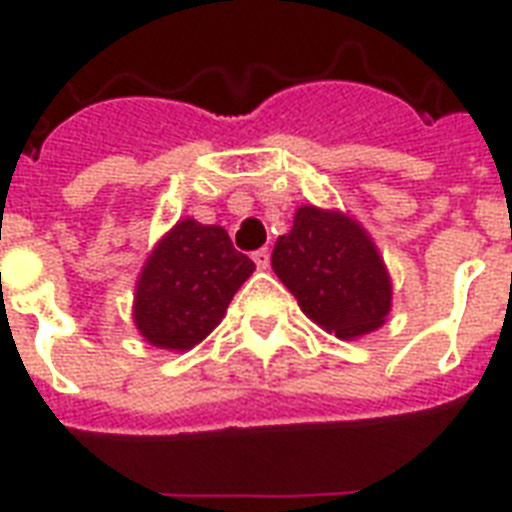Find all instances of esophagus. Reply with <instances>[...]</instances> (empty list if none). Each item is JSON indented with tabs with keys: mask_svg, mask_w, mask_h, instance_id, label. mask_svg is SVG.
I'll return each instance as SVG.
<instances>
[{
	"mask_svg": "<svg viewBox=\"0 0 512 512\" xmlns=\"http://www.w3.org/2000/svg\"><path fill=\"white\" fill-rule=\"evenodd\" d=\"M252 260H255V265L260 271H265V268L271 265V252H268V249H257V252H252Z\"/></svg>",
	"mask_w": 512,
	"mask_h": 512,
	"instance_id": "esophagus-1",
	"label": "esophagus"
}]
</instances>
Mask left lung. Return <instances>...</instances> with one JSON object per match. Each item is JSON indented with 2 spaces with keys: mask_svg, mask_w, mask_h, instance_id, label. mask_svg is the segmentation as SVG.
I'll list each match as a JSON object with an SVG mask.
<instances>
[{
  "mask_svg": "<svg viewBox=\"0 0 512 512\" xmlns=\"http://www.w3.org/2000/svg\"><path fill=\"white\" fill-rule=\"evenodd\" d=\"M271 265L308 319L348 340L372 332L390 311V279L364 228L340 212L300 207L279 236Z\"/></svg>",
  "mask_w": 512,
  "mask_h": 512,
  "instance_id": "1",
  "label": "left lung"
}]
</instances>
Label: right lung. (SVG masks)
Here are the masks:
<instances>
[{
	"mask_svg": "<svg viewBox=\"0 0 512 512\" xmlns=\"http://www.w3.org/2000/svg\"><path fill=\"white\" fill-rule=\"evenodd\" d=\"M255 271L220 225L180 220L140 273L135 324L151 345L188 350L223 321L236 289Z\"/></svg>",
	"mask_w": 512,
	"mask_h": 512,
	"instance_id": "add662e5",
	"label": "right lung"
}]
</instances>
